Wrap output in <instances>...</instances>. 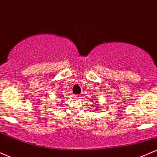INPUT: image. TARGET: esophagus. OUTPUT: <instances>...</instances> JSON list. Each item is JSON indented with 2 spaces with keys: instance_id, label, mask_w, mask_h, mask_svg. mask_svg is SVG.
<instances>
[{
  "instance_id": "1",
  "label": "esophagus",
  "mask_w": 157,
  "mask_h": 157,
  "mask_svg": "<svg viewBox=\"0 0 157 157\" xmlns=\"http://www.w3.org/2000/svg\"><path fill=\"white\" fill-rule=\"evenodd\" d=\"M75 97H76V98H82V95H75Z\"/></svg>"
}]
</instances>
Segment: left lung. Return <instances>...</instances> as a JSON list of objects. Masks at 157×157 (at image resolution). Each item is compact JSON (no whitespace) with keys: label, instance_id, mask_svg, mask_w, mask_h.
Returning <instances> with one entry per match:
<instances>
[{"label":"left lung","instance_id":"obj_1","mask_svg":"<svg viewBox=\"0 0 157 157\" xmlns=\"http://www.w3.org/2000/svg\"><path fill=\"white\" fill-rule=\"evenodd\" d=\"M95 104H98V102H97V101H96V102H95Z\"/></svg>","mask_w":157,"mask_h":157}]
</instances>
